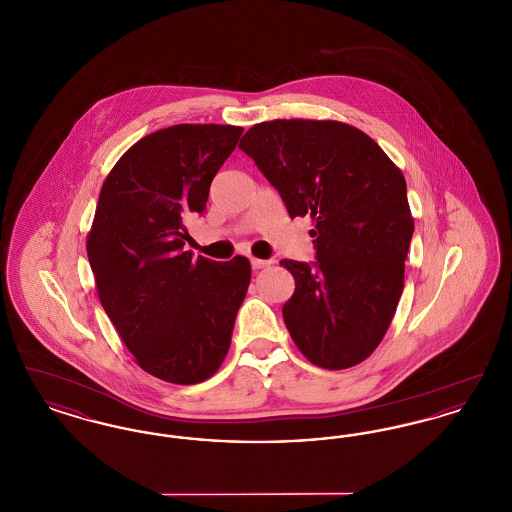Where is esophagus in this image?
Segmentation results:
<instances>
[{"label":"esophagus","mask_w":512,"mask_h":512,"mask_svg":"<svg viewBox=\"0 0 512 512\" xmlns=\"http://www.w3.org/2000/svg\"><path fill=\"white\" fill-rule=\"evenodd\" d=\"M270 265V261H265V259H251V267L255 268V270H259V268H265Z\"/></svg>","instance_id":"esophagus-1"}]
</instances>
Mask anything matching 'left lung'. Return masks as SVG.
Wrapping results in <instances>:
<instances>
[{
	"mask_svg": "<svg viewBox=\"0 0 512 512\" xmlns=\"http://www.w3.org/2000/svg\"><path fill=\"white\" fill-rule=\"evenodd\" d=\"M290 217L315 220L317 261L284 259L295 292L282 315L313 365H359L380 345L403 292L414 222L401 171L372 138L338 121L278 119L240 142Z\"/></svg>",
	"mask_w": 512,
	"mask_h": 512,
	"instance_id": "left-lung-1",
	"label": "left lung"
}]
</instances>
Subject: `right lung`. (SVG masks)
Segmentation results:
<instances>
[{
    "instance_id": "1",
    "label": "right lung",
    "mask_w": 512,
    "mask_h": 512,
    "mask_svg": "<svg viewBox=\"0 0 512 512\" xmlns=\"http://www.w3.org/2000/svg\"><path fill=\"white\" fill-rule=\"evenodd\" d=\"M244 128L174 124L130 147L109 172L88 234L99 301L136 363L171 384H199L222 365L251 280L249 261L184 251V222Z\"/></svg>"
}]
</instances>
